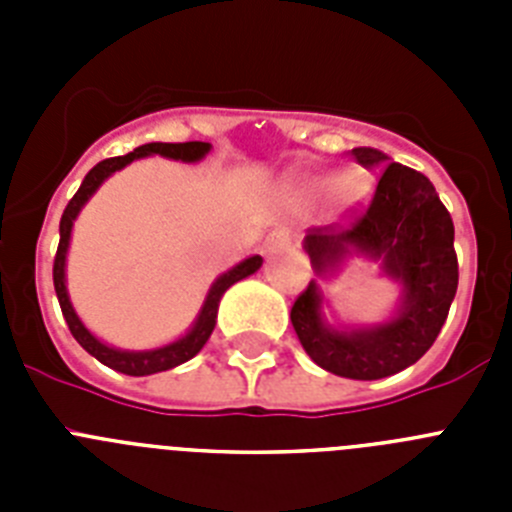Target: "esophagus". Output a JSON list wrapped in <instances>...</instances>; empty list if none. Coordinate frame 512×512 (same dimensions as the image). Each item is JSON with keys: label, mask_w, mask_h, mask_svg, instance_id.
<instances>
[{"label": "esophagus", "mask_w": 512, "mask_h": 512, "mask_svg": "<svg viewBox=\"0 0 512 512\" xmlns=\"http://www.w3.org/2000/svg\"><path fill=\"white\" fill-rule=\"evenodd\" d=\"M289 243H292V238H289V233H284V230H274V233L269 235L264 241V246H261V251L266 253V256H274V253L284 251V248H289Z\"/></svg>", "instance_id": "34e87169"}]
</instances>
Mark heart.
<instances>
[{"label":"heart","mask_w":512,"mask_h":512,"mask_svg":"<svg viewBox=\"0 0 512 512\" xmlns=\"http://www.w3.org/2000/svg\"><path fill=\"white\" fill-rule=\"evenodd\" d=\"M364 194L366 184L364 179L356 174H310L297 179V182H292L287 189V197L292 205L312 207L318 205V202L330 200L338 210L354 207L356 202L364 200Z\"/></svg>","instance_id":"obj_1"}]
</instances>
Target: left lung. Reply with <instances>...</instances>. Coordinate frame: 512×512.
<instances>
[{"label":"left lung","instance_id":"8db88e82","mask_svg":"<svg viewBox=\"0 0 512 512\" xmlns=\"http://www.w3.org/2000/svg\"><path fill=\"white\" fill-rule=\"evenodd\" d=\"M366 169H379L369 210L351 228H310L302 248L318 278L332 276L346 258L379 260L401 287L390 319L372 326H330L317 279L292 305V325L320 369L346 379H384L413 366L441 333L459 284L454 223L428 176L395 164L377 148H354Z\"/></svg>","mask_w":512,"mask_h":512}]
</instances>
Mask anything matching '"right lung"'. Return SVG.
Instances as JSON below:
<instances>
[{"label": "right lung", "mask_w": 512, "mask_h": 512, "mask_svg": "<svg viewBox=\"0 0 512 512\" xmlns=\"http://www.w3.org/2000/svg\"><path fill=\"white\" fill-rule=\"evenodd\" d=\"M210 148V143H202V140H189V143H146V146H138L135 151L125 153V156L104 158V161H99V164L84 176L79 192L71 197V202L66 205V210H63L61 228H58L61 230V241H58L56 261H53V287H56L58 305H61L63 318L69 323L71 336L79 341V346L84 348V351H89L97 361H102L104 366L115 369V372L128 374V377H148V374L174 369V366L184 364V361H189L192 356L200 354L202 346H205L207 338H210V333L215 330L217 305H220L225 292H228L235 282H241V279L256 274V271L261 269V264H264V259H261V256H248L241 264H235L233 269L220 274V277L210 284V289H207L205 302H202L192 328H189L182 338H176V341L164 343V346L158 348H146V351H128V348H115L110 346V343L99 341L92 330L81 323V318L76 315L74 305H71L69 300V289H66V253H69L71 246V230H74L76 217H79L81 207L92 200V194L97 192L115 171L125 169V166L138 161V158L164 156L171 158V161H182V164H197V161H202V158L210 153Z\"/></svg>", "instance_id": "1"}]
</instances>
